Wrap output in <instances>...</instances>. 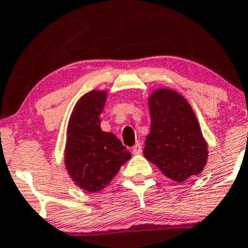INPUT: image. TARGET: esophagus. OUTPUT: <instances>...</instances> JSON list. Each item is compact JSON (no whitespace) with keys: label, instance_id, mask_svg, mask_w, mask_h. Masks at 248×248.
<instances>
[{"label":"esophagus","instance_id":"1","mask_svg":"<svg viewBox=\"0 0 248 248\" xmlns=\"http://www.w3.org/2000/svg\"><path fill=\"white\" fill-rule=\"evenodd\" d=\"M142 153V145L141 143H136V144L132 147V154L137 155V154H141Z\"/></svg>","mask_w":248,"mask_h":248}]
</instances>
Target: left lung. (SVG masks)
<instances>
[{
  "mask_svg": "<svg viewBox=\"0 0 248 248\" xmlns=\"http://www.w3.org/2000/svg\"><path fill=\"white\" fill-rule=\"evenodd\" d=\"M148 105L150 132L143 149L145 159L178 183L203 172L208 144L186 99L172 89L160 88L150 94Z\"/></svg>",
  "mask_w": 248,
  "mask_h": 248,
  "instance_id": "obj_1",
  "label": "left lung"
}]
</instances>
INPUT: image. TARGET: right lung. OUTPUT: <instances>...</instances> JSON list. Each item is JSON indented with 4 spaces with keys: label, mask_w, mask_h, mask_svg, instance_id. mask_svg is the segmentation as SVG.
I'll list each match as a JSON object with an SVG mask.
<instances>
[{
    "label": "right lung",
    "mask_w": 248,
    "mask_h": 248,
    "mask_svg": "<svg viewBox=\"0 0 248 248\" xmlns=\"http://www.w3.org/2000/svg\"><path fill=\"white\" fill-rule=\"evenodd\" d=\"M106 98L105 91L86 93L76 103L68 123L65 168L76 185L88 192L106 187L131 157L113 134L101 130L99 116Z\"/></svg>",
    "instance_id": "obj_1"
}]
</instances>
